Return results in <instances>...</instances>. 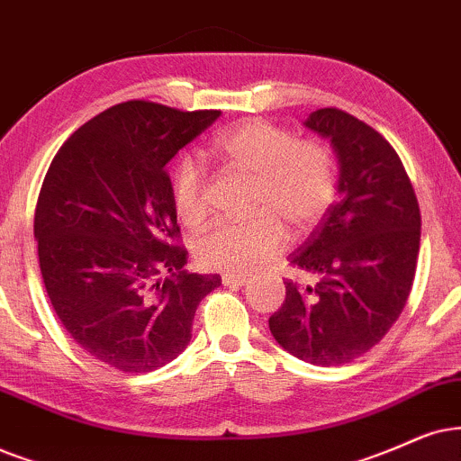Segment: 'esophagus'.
Listing matches in <instances>:
<instances>
[{
    "label": "esophagus",
    "instance_id": "34e87169",
    "mask_svg": "<svg viewBox=\"0 0 461 461\" xmlns=\"http://www.w3.org/2000/svg\"><path fill=\"white\" fill-rule=\"evenodd\" d=\"M244 283H249V276H244V274H231V272L223 274L225 287H242Z\"/></svg>",
    "mask_w": 461,
    "mask_h": 461
}]
</instances>
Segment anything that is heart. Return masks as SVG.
Segmentation results:
<instances>
[{
    "label": "heart",
    "instance_id": "obj_1",
    "mask_svg": "<svg viewBox=\"0 0 461 461\" xmlns=\"http://www.w3.org/2000/svg\"><path fill=\"white\" fill-rule=\"evenodd\" d=\"M212 153L231 170L253 180L250 219L221 221L195 242L197 264L208 270L253 272L272 259L291 234L311 231L336 197V167L330 150L300 142L267 121H244L214 138ZM172 203L185 225L208 214L206 174L194 157H183L172 176Z\"/></svg>",
    "mask_w": 461,
    "mask_h": 461
}]
</instances>
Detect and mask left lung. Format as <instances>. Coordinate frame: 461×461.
<instances>
[{"label":"left lung","mask_w":461,"mask_h":461,"mask_svg":"<svg viewBox=\"0 0 461 461\" xmlns=\"http://www.w3.org/2000/svg\"><path fill=\"white\" fill-rule=\"evenodd\" d=\"M304 127L328 140L338 195L291 266L314 285L285 281V302L267 319L285 351L314 366H342L370 351L409 300L421 242V212L400 157L381 133L338 108Z\"/></svg>","instance_id":"left-lung-1"}]
</instances>
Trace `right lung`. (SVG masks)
<instances>
[{
	"mask_svg": "<svg viewBox=\"0 0 461 461\" xmlns=\"http://www.w3.org/2000/svg\"><path fill=\"white\" fill-rule=\"evenodd\" d=\"M219 110L131 100L93 116L46 172L33 234L57 317L86 353L123 372L170 364L219 274H189L166 163Z\"/></svg>",
	"mask_w": 461,
	"mask_h": 461,
	"instance_id": "obj_1",
	"label": "right lung"
}]
</instances>
